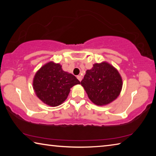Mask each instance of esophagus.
I'll list each match as a JSON object with an SVG mask.
<instances>
[{"label": "esophagus", "instance_id": "esophagus-1", "mask_svg": "<svg viewBox=\"0 0 156 156\" xmlns=\"http://www.w3.org/2000/svg\"><path fill=\"white\" fill-rule=\"evenodd\" d=\"M77 78L78 79L79 81L82 80V76H77Z\"/></svg>", "mask_w": 156, "mask_h": 156}]
</instances>
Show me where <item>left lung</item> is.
Returning a JSON list of instances; mask_svg holds the SVG:
<instances>
[{
  "label": "left lung",
  "mask_w": 156,
  "mask_h": 156,
  "mask_svg": "<svg viewBox=\"0 0 156 156\" xmlns=\"http://www.w3.org/2000/svg\"><path fill=\"white\" fill-rule=\"evenodd\" d=\"M81 84L89 98L97 105H107L120 93L122 81L119 73L107 62L94 65L87 70Z\"/></svg>",
  "instance_id": "obj_1"
}]
</instances>
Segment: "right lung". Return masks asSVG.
<instances>
[{
    "label": "right lung",
    "mask_w": 156,
    "mask_h": 156,
    "mask_svg": "<svg viewBox=\"0 0 156 156\" xmlns=\"http://www.w3.org/2000/svg\"><path fill=\"white\" fill-rule=\"evenodd\" d=\"M61 65L49 62L34 76L33 87L36 96L44 103L51 107L61 105L67 99L70 89L80 84L74 76L64 72Z\"/></svg>",
    "instance_id": "right-lung-1"
}]
</instances>
